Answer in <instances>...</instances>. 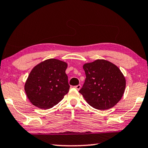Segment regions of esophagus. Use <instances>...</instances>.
<instances>
[{
	"mask_svg": "<svg viewBox=\"0 0 148 148\" xmlns=\"http://www.w3.org/2000/svg\"><path fill=\"white\" fill-rule=\"evenodd\" d=\"M81 85H77V86H75V88H76L77 90H79L80 89H81Z\"/></svg>",
	"mask_w": 148,
	"mask_h": 148,
	"instance_id": "1",
	"label": "esophagus"
}]
</instances>
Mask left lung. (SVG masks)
<instances>
[{"instance_id": "obj_1", "label": "left lung", "mask_w": 148, "mask_h": 148, "mask_svg": "<svg viewBox=\"0 0 148 148\" xmlns=\"http://www.w3.org/2000/svg\"><path fill=\"white\" fill-rule=\"evenodd\" d=\"M86 78L79 92L90 106L106 110L114 107L124 94L126 80L116 65L104 59L84 64Z\"/></svg>"}]
</instances>
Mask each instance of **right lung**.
Wrapping results in <instances>:
<instances>
[{
  "label": "right lung",
  "mask_w": 148,
  "mask_h": 148,
  "mask_svg": "<svg viewBox=\"0 0 148 148\" xmlns=\"http://www.w3.org/2000/svg\"><path fill=\"white\" fill-rule=\"evenodd\" d=\"M66 68V62L49 59L32 69L25 84V91L34 106L49 109L62 101L70 88L65 73Z\"/></svg>",
  "instance_id": "1"
}]
</instances>
